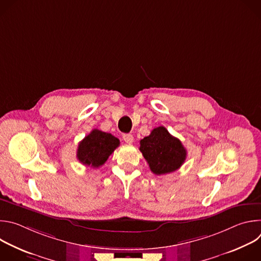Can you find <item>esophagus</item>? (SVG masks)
I'll list each match as a JSON object with an SVG mask.
<instances>
[{"label": "esophagus", "mask_w": 261, "mask_h": 261, "mask_svg": "<svg viewBox=\"0 0 261 261\" xmlns=\"http://www.w3.org/2000/svg\"><path fill=\"white\" fill-rule=\"evenodd\" d=\"M123 139L126 143H129V144H131L134 141V137H133L132 134H124Z\"/></svg>", "instance_id": "obj_1"}]
</instances>
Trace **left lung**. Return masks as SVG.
I'll return each mask as SVG.
<instances>
[{"label":"left lung","instance_id":"1","mask_svg":"<svg viewBox=\"0 0 261 261\" xmlns=\"http://www.w3.org/2000/svg\"><path fill=\"white\" fill-rule=\"evenodd\" d=\"M139 150L150 169L157 175L177 170L186 160L187 151L180 140L172 136L165 127L152 130L151 134L140 140Z\"/></svg>","mask_w":261,"mask_h":261}]
</instances>
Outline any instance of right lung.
Here are the masks:
<instances>
[{"instance_id":"add662e5","label":"right lung","mask_w":261,"mask_h":261,"mask_svg":"<svg viewBox=\"0 0 261 261\" xmlns=\"http://www.w3.org/2000/svg\"><path fill=\"white\" fill-rule=\"evenodd\" d=\"M119 145L120 140L114 135L94 129L80 142L76 156L84 165L98 168L106 162Z\"/></svg>"}]
</instances>
